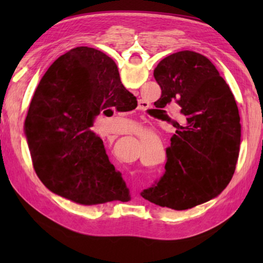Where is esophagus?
I'll return each instance as SVG.
<instances>
[{"mask_svg": "<svg viewBox=\"0 0 263 263\" xmlns=\"http://www.w3.org/2000/svg\"><path fill=\"white\" fill-rule=\"evenodd\" d=\"M144 102H140V105H139V109H142V108H144Z\"/></svg>", "mask_w": 263, "mask_h": 263, "instance_id": "esophagus-1", "label": "esophagus"}]
</instances>
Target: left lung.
Here are the masks:
<instances>
[{
	"label": "left lung",
	"instance_id": "1",
	"mask_svg": "<svg viewBox=\"0 0 263 263\" xmlns=\"http://www.w3.org/2000/svg\"><path fill=\"white\" fill-rule=\"evenodd\" d=\"M160 104L181 105L182 124L167 147L164 174L140 194L147 201L186 210L219 195L234 174L241 126L234 96L212 62L181 51L159 62Z\"/></svg>",
	"mask_w": 263,
	"mask_h": 263
}]
</instances>
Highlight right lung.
Returning <instances> with one entry per match:
<instances>
[{"label":"right lung","mask_w":263,"mask_h":263,"mask_svg":"<svg viewBox=\"0 0 263 263\" xmlns=\"http://www.w3.org/2000/svg\"><path fill=\"white\" fill-rule=\"evenodd\" d=\"M130 95L115 61L95 48H73L53 62L24 127L34 172L46 188L83 205L130 199L122 173L90 130L102 110L131 103Z\"/></svg>","instance_id":"add662e5"}]
</instances>
